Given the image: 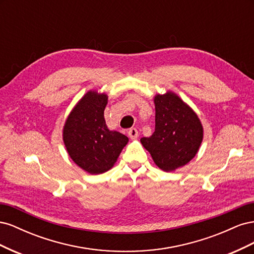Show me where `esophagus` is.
<instances>
[{"mask_svg":"<svg viewBox=\"0 0 254 254\" xmlns=\"http://www.w3.org/2000/svg\"><path fill=\"white\" fill-rule=\"evenodd\" d=\"M128 135H129V137L131 140H135L137 136H139V131H137V130L135 129V128H130L129 130H128Z\"/></svg>","mask_w":254,"mask_h":254,"instance_id":"esophagus-1","label":"esophagus"}]
</instances>
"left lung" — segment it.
Instances as JSON below:
<instances>
[{"label":"left lung","mask_w":254,"mask_h":254,"mask_svg":"<svg viewBox=\"0 0 254 254\" xmlns=\"http://www.w3.org/2000/svg\"><path fill=\"white\" fill-rule=\"evenodd\" d=\"M156 128L141 143L157 166L165 172L188 164L202 142L203 129L197 114L176 94L155 97Z\"/></svg>","instance_id":"1"}]
</instances>
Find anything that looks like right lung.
<instances>
[{
	"label": "right lung",
	"mask_w": 254,
	"mask_h": 254,
	"mask_svg": "<svg viewBox=\"0 0 254 254\" xmlns=\"http://www.w3.org/2000/svg\"><path fill=\"white\" fill-rule=\"evenodd\" d=\"M107 101L106 94L88 92L68 115L64 128L68 155L92 175L109 171L128 143L125 134L107 127L104 118Z\"/></svg>",
	"instance_id": "obj_1"
}]
</instances>
